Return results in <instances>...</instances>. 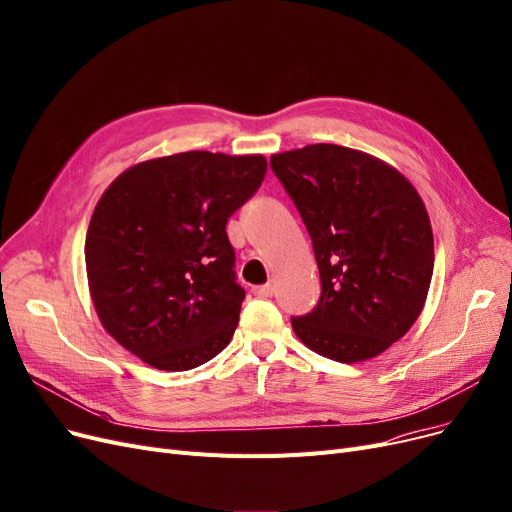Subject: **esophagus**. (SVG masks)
<instances>
[{
    "instance_id": "esophagus-1",
    "label": "esophagus",
    "mask_w": 512,
    "mask_h": 512,
    "mask_svg": "<svg viewBox=\"0 0 512 512\" xmlns=\"http://www.w3.org/2000/svg\"><path fill=\"white\" fill-rule=\"evenodd\" d=\"M253 295H255V297H272V295H274V284L268 282V284L253 286Z\"/></svg>"
}]
</instances>
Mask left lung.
<instances>
[{
    "label": "left lung",
    "mask_w": 512,
    "mask_h": 512,
    "mask_svg": "<svg viewBox=\"0 0 512 512\" xmlns=\"http://www.w3.org/2000/svg\"><path fill=\"white\" fill-rule=\"evenodd\" d=\"M270 165L314 242L322 295L291 318L303 345L341 364L366 362L402 339L425 307L433 230L408 177L368 152L309 144Z\"/></svg>",
    "instance_id": "obj_1"
}]
</instances>
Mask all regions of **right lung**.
Instances as JSON below:
<instances>
[{
    "label": "right lung",
    "instance_id": "add662e5",
    "mask_svg": "<svg viewBox=\"0 0 512 512\" xmlns=\"http://www.w3.org/2000/svg\"><path fill=\"white\" fill-rule=\"evenodd\" d=\"M265 171L263 154L190 150L131 165L100 196L85 236L90 297L148 366L192 370L232 341L244 288L226 224Z\"/></svg>",
    "mask_w": 512,
    "mask_h": 512
}]
</instances>
